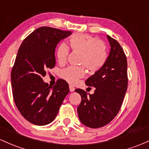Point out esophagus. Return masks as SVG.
Segmentation results:
<instances>
[{
    "mask_svg": "<svg viewBox=\"0 0 149 149\" xmlns=\"http://www.w3.org/2000/svg\"><path fill=\"white\" fill-rule=\"evenodd\" d=\"M69 90L71 92H73V91H75V88L73 86H69Z\"/></svg>",
    "mask_w": 149,
    "mask_h": 149,
    "instance_id": "34e87169",
    "label": "esophagus"
}]
</instances>
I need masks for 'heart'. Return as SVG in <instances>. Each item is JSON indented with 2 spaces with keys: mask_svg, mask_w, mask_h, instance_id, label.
Listing matches in <instances>:
<instances>
[{
  "mask_svg": "<svg viewBox=\"0 0 149 149\" xmlns=\"http://www.w3.org/2000/svg\"><path fill=\"white\" fill-rule=\"evenodd\" d=\"M68 42L73 52L81 53L80 65L86 67L92 73L99 71L107 62V47L102 41L97 40L89 35L76 33L70 37ZM68 52L69 49L66 44L61 43L57 47L56 56L60 64L66 63ZM85 73L83 67L69 66L60 72V76L68 83L74 84L85 76Z\"/></svg>",
  "mask_w": 149,
  "mask_h": 149,
  "instance_id": "heart-1",
  "label": "heart"
}]
</instances>
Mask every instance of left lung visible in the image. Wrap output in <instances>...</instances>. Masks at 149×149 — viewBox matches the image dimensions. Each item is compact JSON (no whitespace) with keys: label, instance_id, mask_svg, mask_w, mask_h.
<instances>
[{"label":"left lung","instance_id":"left-lung-1","mask_svg":"<svg viewBox=\"0 0 149 149\" xmlns=\"http://www.w3.org/2000/svg\"><path fill=\"white\" fill-rule=\"evenodd\" d=\"M111 49L107 62L86 81L95 88L88 95L82 89L75 90L81 96L78 117L85 126L100 128L109 123L118 114L128 86L127 57L119 42L107 35Z\"/></svg>","mask_w":149,"mask_h":149}]
</instances>
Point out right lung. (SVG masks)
Returning <instances> with one entry per match:
<instances>
[{"label":"right lung","instance_id":"obj_1","mask_svg":"<svg viewBox=\"0 0 149 149\" xmlns=\"http://www.w3.org/2000/svg\"><path fill=\"white\" fill-rule=\"evenodd\" d=\"M71 31L49 27L35 29L19 47L11 71L13 95L20 114L28 122L43 126L53 122L69 93L66 81L58 79L51 87L44 82L47 68L56 64L55 48Z\"/></svg>","mask_w":149,"mask_h":149}]
</instances>
